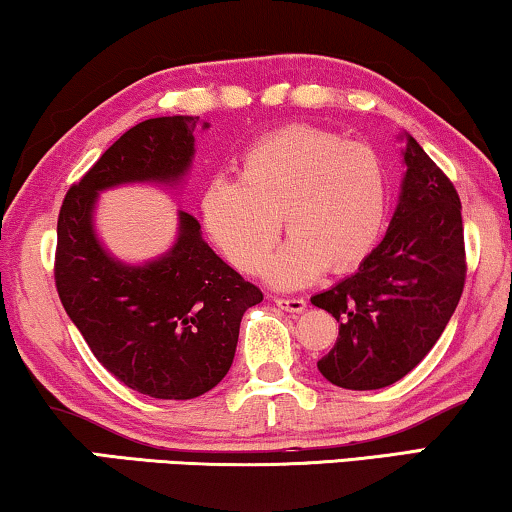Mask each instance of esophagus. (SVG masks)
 Instances as JSON below:
<instances>
[{"label": "esophagus", "mask_w": 512, "mask_h": 512, "mask_svg": "<svg viewBox=\"0 0 512 512\" xmlns=\"http://www.w3.org/2000/svg\"><path fill=\"white\" fill-rule=\"evenodd\" d=\"M275 303L282 307V310L293 312V314H300L307 307L305 298H275Z\"/></svg>", "instance_id": "esophagus-1"}]
</instances>
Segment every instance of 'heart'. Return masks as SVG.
I'll list each match as a JSON object with an SVG mask.
<instances>
[{
    "label": "heart",
    "mask_w": 512,
    "mask_h": 512,
    "mask_svg": "<svg viewBox=\"0 0 512 512\" xmlns=\"http://www.w3.org/2000/svg\"><path fill=\"white\" fill-rule=\"evenodd\" d=\"M200 209L207 233L242 272L261 270L284 219L291 235L265 277L296 289L326 268H356L377 247L389 209L387 172L368 144L286 125L249 146L240 177L209 181Z\"/></svg>",
    "instance_id": "1"
}]
</instances>
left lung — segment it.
I'll return each mask as SVG.
<instances>
[{"instance_id": "left-lung-1", "label": "left lung", "mask_w": 512, "mask_h": 512, "mask_svg": "<svg viewBox=\"0 0 512 512\" xmlns=\"http://www.w3.org/2000/svg\"><path fill=\"white\" fill-rule=\"evenodd\" d=\"M405 174L384 240L359 270L312 296L340 321L319 373L342 389L389 387L443 335L466 279L461 202L452 181L401 132Z\"/></svg>"}]
</instances>
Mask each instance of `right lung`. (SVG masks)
<instances>
[{
	"label": "right lung",
	"instance_id": "right-lung-1",
	"mask_svg": "<svg viewBox=\"0 0 512 512\" xmlns=\"http://www.w3.org/2000/svg\"><path fill=\"white\" fill-rule=\"evenodd\" d=\"M198 123V116H160L130 128L69 188L58 219L62 307L116 380L163 401L198 398L226 377L240 321L263 293L214 254L188 212H177L170 249L125 263L97 235L95 207L109 188L184 184Z\"/></svg>",
	"mask_w": 512,
	"mask_h": 512
}]
</instances>
